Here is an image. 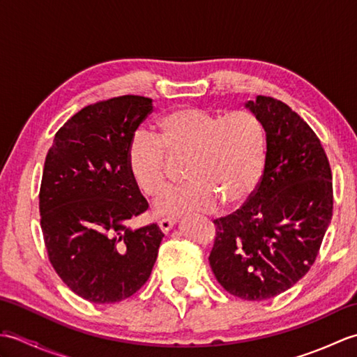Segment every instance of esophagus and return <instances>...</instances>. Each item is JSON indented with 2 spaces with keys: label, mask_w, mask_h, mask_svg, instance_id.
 Listing matches in <instances>:
<instances>
[{
  "label": "esophagus",
  "mask_w": 357,
  "mask_h": 357,
  "mask_svg": "<svg viewBox=\"0 0 357 357\" xmlns=\"http://www.w3.org/2000/svg\"><path fill=\"white\" fill-rule=\"evenodd\" d=\"M174 222H176V221H174V219H172V218H162V219H159L158 225L164 233H167V231L172 230V227L174 225Z\"/></svg>",
  "instance_id": "obj_1"
}]
</instances>
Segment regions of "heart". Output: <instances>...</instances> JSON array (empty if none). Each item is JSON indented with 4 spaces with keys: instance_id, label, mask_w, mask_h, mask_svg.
Returning <instances> with one entry per match:
<instances>
[{
    "instance_id": "b5f03b06",
    "label": "heart",
    "mask_w": 357,
    "mask_h": 357,
    "mask_svg": "<svg viewBox=\"0 0 357 357\" xmlns=\"http://www.w3.org/2000/svg\"><path fill=\"white\" fill-rule=\"evenodd\" d=\"M167 151L188 156V183L169 188L155 202L162 216L211 211L219 202L238 207L262 178L267 135L256 115L245 110L213 112L193 105L172 109L156 119V135L135 130L126 150L127 170L147 196L167 185Z\"/></svg>"
}]
</instances>
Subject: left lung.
Here are the masks:
<instances>
[{
	"label": "left lung",
	"mask_w": 357,
	"mask_h": 357,
	"mask_svg": "<svg viewBox=\"0 0 357 357\" xmlns=\"http://www.w3.org/2000/svg\"><path fill=\"white\" fill-rule=\"evenodd\" d=\"M245 105L267 133L264 173L242 207L213 221L208 261L225 291L265 301L314 264L333 216V181L319 138L298 113L270 96Z\"/></svg>",
	"instance_id": "1"
}]
</instances>
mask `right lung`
<instances>
[{
	"label": "right lung",
	"instance_id": "right-lung-1",
	"mask_svg": "<svg viewBox=\"0 0 357 357\" xmlns=\"http://www.w3.org/2000/svg\"><path fill=\"white\" fill-rule=\"evenodd\" d=\"M153 110L150 98L124 95L81 109L59 128L40 188L47 256L70 290L93 304L130 298L147 282L164 233L130 229L149 208L127 170L132 133Z\"/></svg>",
	"mask_w": 357,
	"mask_h": 357
}]
</instances>
